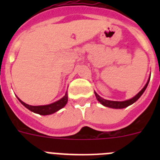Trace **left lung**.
<instances>
[{"mask_svg":"<svg viewBox=\"0 0 160 160\" xmlns=\"http://www.w3.org/2000/svg\"><path fill=\"white\" fill-rule=\"evenodd\" d=\"M150 78H151V76H150L149 78H148V82H147L146 85L144 86L143 88H142V90H141L140 91H139V92L136 94V95L134 96V97L131 98H130V99L125 100V101H121V102L120 101H111V100L104 99V98H102V97H100V96L98 95V94L95 91H94V94H95L96 98H97L98 101L102 105H103L104 107H110V108H114V109L125 108V107H128V106L131 105V104H133L134 102H136L137 100H138V98L141 97V95L143 94V92L145 91V90L147 89V87H148V83H149Z\"/></svg>","mask_w":160,"mask_h":160,"instance_id":"1","label":"left lung"}]
</instances>
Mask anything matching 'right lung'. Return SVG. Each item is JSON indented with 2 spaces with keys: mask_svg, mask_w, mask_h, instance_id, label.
Masks as SVG:
<instances>
[{
  "mask_svg": "<svg viewBox=\"0 0 160 160\" xmlns=\"http://www.w3.org/2000/svg\"><path fill=\"white\" fill-rule=\"evenodd\" d=\"M20 102L22 103L24 107H25L27 109H29V111L32 112L36 113V114H39L41 115H49V114H53V113L57 112L59 110L65 107L66 105V103L68 102V94L67 92L65 94L61 99L58 100V101L54 102L51 103V104H48V105H43V106H31L29 104H26L25 102H22L20 99L19 98H18Z\"/></svg>",
  "mask_w": 160,
  "mask_h": 160,
  "instance_id": "1",
  "label": "right lung"
}]
</instances>
